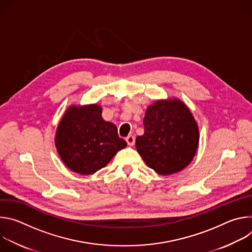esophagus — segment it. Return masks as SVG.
I'll return each instance as SVG.
<instances>
[{"label":"esophagus","mask_w":252,"mask_h":252,"mask_svg":"<svg viewBox=\"0 0 252 252\" xmlns=\"http://www.w3.org/2000/svg\"><path fill=\"white\" fill-rule=\"evenodd\" d=\"M126 140L128 146H133V145H134V141H135V137H134L133 135L129 134V135H127V136L126 137Z\"/></svg>","instance_id":"34e87169"}]
</instances>
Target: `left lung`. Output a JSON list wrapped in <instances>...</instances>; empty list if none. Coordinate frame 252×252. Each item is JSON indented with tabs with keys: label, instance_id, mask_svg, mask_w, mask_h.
I'll use <instances>...</instances> for the list:
<instances>
[{
	"label": "left lung",
	"instance_id": "8db88e82",
	"mask_svg": "<svg viewBox=\"0 0 252 252\" xmlns=\"http://www.w3.org/2000/svg\"><path fill=\"white\" fill-rule=\"evenodd\" d=\"M143 126L145 133L136 137L135 147L148 166L168 175L189 164L197 150L199 133L183 101H156L148 107Z\"/></svg>",
	"mask_w": 252,
	"mask_h": 252
}]
</instances>
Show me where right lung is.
Listing matches in <instances>:
<instances>
[{
	"instance_id": "right-lung-1",
	"label": "right lung",
	"mask_w": 252,
	"mask_h": 252,
	"mask_svg": "<svg viewBox=\"0 0 252 252\" xmlns=\"http://www.w3.org/2000/svg\"><path fill=\"white\" fill-rule=\"evenodd\" d=\"M56 147L64 164L80 174H93L104 167L126 147L117 126L101 118L96 104L70 106L56 133Z\"/></svg>"
}]
</instances>
